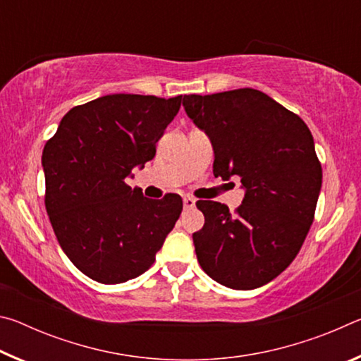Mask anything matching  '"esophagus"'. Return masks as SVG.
Instances as JSON below:
<instances>
[{
    "label": "esophagus",
    "instance_id": "34e87169",
    "mask_svg": "<svg viewBox=\"0 0 361 361\" xmlns=\"http://www.w3.org/2000/svg\"><path fill=\"white\" fill-rule=\"evenodd\" d=\"M183 204H185V209H192L195 205V199L191 197V195H186V197L183 199Z\"/></svg>",
    "mask_w": 361,
    "mask_h": 361
}]
</instances>
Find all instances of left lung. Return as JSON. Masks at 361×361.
I'll use <instances>...</instances> for the list:
<instances>
[{
  "instance_id": "8db88e82",
  "label": "left lung",
  "mask_w": 361,
  "mask_h": 361,
  "mask_svg": "<svg viewBox=\"0 0 361 361\" xmlns=\"http://www.w3.org/2000/svg\"><path fill=\"white\" fill-rule=\"evenodd\" d=\"M189 118L210 137L213 173L237 175L242 205L199 200L204 228L192 240L200 267L215 282L253 290L282 274L314 221L322 164L305 122L256 89L185 95Z\"/></svg>"
}]
</instances>
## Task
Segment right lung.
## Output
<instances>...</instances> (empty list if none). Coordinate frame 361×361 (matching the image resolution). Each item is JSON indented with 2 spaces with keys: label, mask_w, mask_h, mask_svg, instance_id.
I'll use <instances>...</instances> for the list:
<instances>
[{
  "label": "right lung",
  "mask_w": 361,
  "mask_h": 361,
  "mask_svg": "<svg viewBox=\"0 0 361 361\" xmlns=\"http://www.w3.org/2000/svg\"><path fill=\"white\" fill-rule=\"evenodd\" d=\"M181 97L113 94L78 105L42 149L52 229L73 264L95 282L122 283L148 271L180 218L178 194L143 197L126 178L156 156Z\"/></svg>",
  "instance_id": "obj_1"
}]
</instances>
